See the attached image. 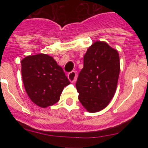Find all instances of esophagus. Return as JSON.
<instances>
[{
  "mask_svg": "<svg viewBox=\"0 0 148 148\" xmlns=\"http://www.w3.org/2000/svg\"><path fill=\"white\" fill-rule=\"evenodd\" d=\"M68 78H69V80H70V82H75V80H76V73H75V72H70L68 74Z\"/></svg>",
  "mask_w": 148,
  "mask_h": 148,
  "instance_id": "esophagus-1",
  "label": "esophagus"
}]
</instances>
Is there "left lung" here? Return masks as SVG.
Returning <instances> with one entry per match:
<instances>
[{"mask_svg":"<svg viewBox=\"0 0 148 148\" xmlns=\"http://www.w3.org/2000/svg\"><path fill=\"white\" fill-rule=\"evenodd\" d=\"M120 72L118 51L103 41H95L84 56L76 89L84 108L96 113L108 105L114 96Z\"/></svg>","mask_w":148,"mask_h":148,"instance_id":"8db88e82","label":"left lung"}]
</instances>
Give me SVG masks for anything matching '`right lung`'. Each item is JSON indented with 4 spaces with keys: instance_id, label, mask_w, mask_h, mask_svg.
<instances>
[{
    "instance_id": "obj_1",
    "label": "right lung",
    "mask_w": 148,
    "mask_h": 148,
    "mask_svg": "<svg viewBox=\"0 0 148 148\" xmlns=\"http://www.w3.org/2000/svg\"><path fill=\"white\" fill-rule=\"evenodd\" d=\"M21 74L28 96L43 108L58 102L64 88L70 84L54 58L42 53L23 58Z\"/></svg>"
}]
</instances>
